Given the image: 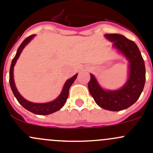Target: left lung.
Masks as SVG:
<instances>
[{
    "instance_id": "1",
    "label": "left lung",
    "mask_w": 153,
    "mask_h": 153,
    "mask_svg": "<svg viewBox=\"0 0 153 153\" xmlns=\"http://www.w3.org/2000/svg\"><path fill=\"white\" fill-rule=\"evenodd\" d=\"M105 36L113 42V47L123 54L129 63V75L125 85L117 90L102 89L90 74L88 89L96 103L108 111H120L129 108L139 99L146 81L144 60L138 47L133 41L120 34L108 33Z\"/></svg>"
}]
</instances>
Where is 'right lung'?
<instances>
[{
	"label": "right lung",
	"instance_id": "1",
	"mask_svg": "<svg viewBox=\"0 0 153 153\" xmlns=\"http://www.w3.org/2000/svg\"><path fill=\"white\" fill-rule=\"evenodd\" d=\"M36 35L33 34V35H30V36L27 37L26 39L22 42V43L21 44L20 46L19 47V48H18L17 52H16V54L14 57V58L12 60L11 66H10V85L12 89V91H13V94H14L15 97L16 98L18 102H19L25 109H27V111H30V112L33 113V114H38V115H48V114H52V113L56 112V111H59L60 108H63L64 104L66 103L68 96H69V88H70L71 85L73 84L75 80L76 79L78 74L75 75L73 77H72L70 79L67 80V81H66L60 96H59L55 100L52 101V102H47V103H33V102H29V101L24 99V98L19 94V91L17 90L16 85H15L14 78H13V68H14L15 64H16L18 58H19V56H20L23 48H25V45H26L28 42H30L31 39H32Z\"/></svg>",
	"mask_w": 153,
	"mask_h": 153
}]
</instances>
